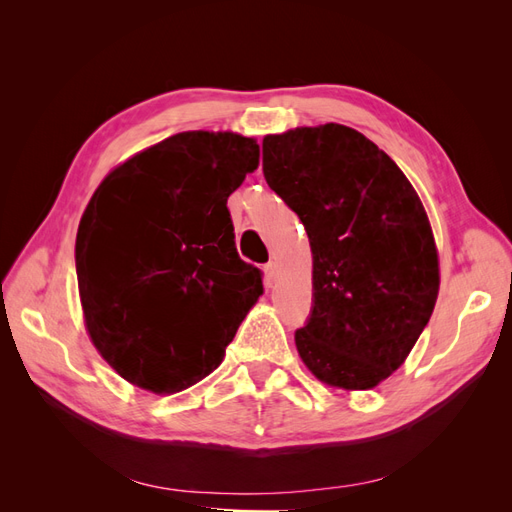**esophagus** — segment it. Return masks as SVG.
I'll list each match as a JSON object with an SVG mask.
<instances>
[{
	"label": "esophagus",
	"mask_w": 512,
	"mask_h": 512,
	"mask_svg": "<svg viewBox=\"0 0 512 512\" xmlns=\"http://www.w3.org/2000/svg\"><path fill=\"white\" fill-rule=\"evenodd\" d=\"M277 271H280V267H277V262H275V260H271L269 265L265 267V273H267V280H269V282H275Z\"/></svg>",
	"instance_id": "esophagus-1"
}]
</instances>
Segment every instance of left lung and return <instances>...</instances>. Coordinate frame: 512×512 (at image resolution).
Returning <instances> with one entry per match:
<instances>
[{"instance_id": "1", "label": "left lung", "mask_w": 512, "mask_h": 512, "mask_svg": "<svg viewBox=\"0 0 512 512\" xmlns=\"http://www.w3.org/2000/svg\"><path fill=\"white\" fill-rule=\"evenodd\" d=\"M269 188L312 245L314 309L294 333L329 386L369 391L404 365L440 290L427 211L401 168L342 123L262 138Z\"/></svg>"}]
</instances>
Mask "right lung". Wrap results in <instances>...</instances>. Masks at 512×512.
I'll list each match as a JSON object with an SVG mask.
<instances>
[{"label":"right lung","mask_w":512,"mask_h":512,"mask_svg":"<svg viewBox=\"0 0 512 512\" xmlns=\"http://www.w3.org/2000/svg\"><path fill=\"white\" fill-rule=\"evenodd\" d=\"M258 162L256 138L179 132L115 166L91 196L76 232L85 329L138 389L170 395L209 376L262 294L226 207Z\"/></svg>","instance_id":"right-lung-1"}]
</instances>
